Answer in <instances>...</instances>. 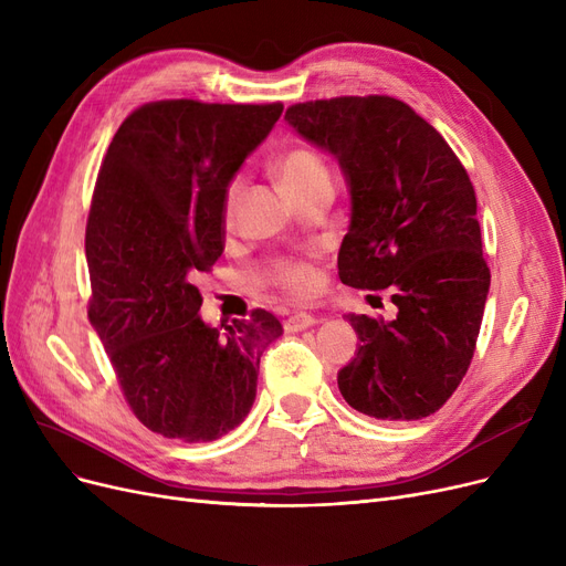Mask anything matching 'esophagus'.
Segmentation results:
<instances>
[{"instance_id": "34e87169", "label": "esophagus", "mask_w": 566, "mask_h": 566, "mask_svg": "<svg viewBox=\"0 0 566 566\" xmlns=\"http://www.w3.org/2000/svg\"><path fill=\"white\" fill-rule=\"evenodd\" d=\"M316 323V318L311 314H304V311H297V314H292L285 318L283 327L287 329V333H300V329H306Z\"/></svg>"}]
</instances>
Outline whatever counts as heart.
<instances>
[{
    "instance_id": "1",
    "label": "heart",
    "mask_w": 566,
    "mask_h": 566,
    "mask_svg": "<svg viewBox=\"0 0 566 566\" xmlns=\"http://www.w3.org/2000/svg\"><path fill=\"white\" fill-rule=\"evenodd\" d=\"M274 170L283 187L295 197L297 201L311 197L321 189H333V170L325 161L323 154L311 145H292L287 147ZM243 193V175H233L227 182L222 193V227L231 229L233 218H237V208ZM262 281L271 287H279L292 297H311L321 287V274L311 260V255L297 258H283L266 269Z\"/></svg>"
}]
</instances>
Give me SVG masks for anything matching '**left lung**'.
Masks as SVG:
<instances>
[{"label": "left lung", "mask_w": 566, "mask_h": 566, "mask_svg": "<svg viewBox=\"0 0 566 566\" xmlns=\"http://www.w3.org/2000/svg\"><path fill=\"white\" fill-rule=\"evenodd\" d=\"M285 119L346 172L342 283L388 287L398 306L394 321L346 316L360 346L337 375L344 400L386 421L433 415L469 373L492 279L469 172L442 135L391 95L297 103Z\"/></svg>", "instance_id": "left-lung-1"}]
</instances>
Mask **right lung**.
<instances>
[{
	"label": "right lung",
	"mask_w": 566,
	"mask_h": 566,
	"mask_svg": "<svg viewBox=\"0 0 566 566\" xmlns=\"http://www.w3.org/2000/svg\"><path fill=\"white\" fill-rule=\"evenodd\" d=\"M281 103L157 101L133 109L97 170L88 222V321L130 412L149 431L218 440L250 412L262 350L283 327L264 308L210 327L193 279L224 250L222 193Z\"/></svg>",
	"instance_id": "obj_1"
}]
</instances>
